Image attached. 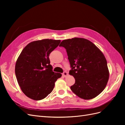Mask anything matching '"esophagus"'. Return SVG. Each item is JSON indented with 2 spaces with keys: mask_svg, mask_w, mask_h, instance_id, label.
I'll return each mask as SVG.
<instances>
[{
  "mask_svg": "<svg viewBox=\"0 0 125 125\" xmlns=\"http://www.w3.org/2000/svg\"><path fill=\"white\" fill-rule=\"evenodd\" d=\"M62 75H63V77H67V75H68V73H67V72H66V71H64L63 73H62Z\"/></svg>",
  "mask_w": 125,
  "mask_h": 125,
  "instance_id": "obj_1",
  "label": "esophagus"
}]
</instances>
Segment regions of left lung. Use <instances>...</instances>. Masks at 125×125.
<instances>
[{
    "label": "left lung",
    "instance_id": "1",
    "mask_svg": "<svg viewBox=\"0 0 125 125\" xmlns=\"http://www.w3.org/2000/svg\"><path fill=\"white\" fill-rule=\"evenodd\" d=\"M59 46L66 48L71 67L69 73L75 79L74 84L70 86L72 91L84 100L99 95L106 86L109 75L103 52L83 38L63 40Z\"/></svg>",
    "mask_w": 125,
    "mask_h": 125
}]
</instances>
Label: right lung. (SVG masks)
Returning a JSON list of instances; mask_svg holds the SVG:
<instances>
[{
	"instance_id": "obj_1",
	"label": "right lung",
	"mask_w": 125,
	"mask_h": 125,
	"mask_svg": "<svg viewBox=\"0 0 125 125\" xmlns=\"http://www.w3.org/2000/svg\"><path fill=\"white\" fill-rule=\"evenodd\" d=\"M60 40L44 39L32 42L23 48L17 60L15 73L25 95L33 100H42L50 94L62 74L52 71L49 55Z\"/></svg>"
}]
</instances>
